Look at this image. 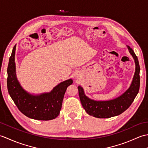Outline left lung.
<instances>
[{
    "instance_id": "obj_1",
    "label": "left lung",
    "mask_w": 148,
    "mask_h": 148,
    "mask_svg": "<svg viewBox=\"0 0 148 148\" xmlns=\"http://www.w3.org/2000/svg\"><path fill=\"white\" fill-rule=\"evenodd\" d=\"M127 48L135 60L136 72L129 88L121 96L107 101H97L86 96L83 88L81 86H78L81 104L89 115L98 118L113 117L126 111L134 102L140 87V66L137 56L135 54L134 50L129 46H127Z\"/></svg>"
}]
</instances>
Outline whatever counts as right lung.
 Masks as SVG:
<instances>
[{"label": "right lung", "instance_id": "1", "mask_svg": "<svg viewBox=\"0 0 148 148\" xmlns=\"http://www.w3.org/2000/svg\"><path fill=\"white\" fill-rule=\"evenodd\" d=\"M15 50L16 45L12 49L8 67L7 86L9 95L18 109L27 117L45 121L55 119L60 114L65 91L73 81L70 79L60 83L49 93L31 95L21 86L17 79Z\"/></svg>", "mask_w": 148, "mask_h": 148}]
</instances>
